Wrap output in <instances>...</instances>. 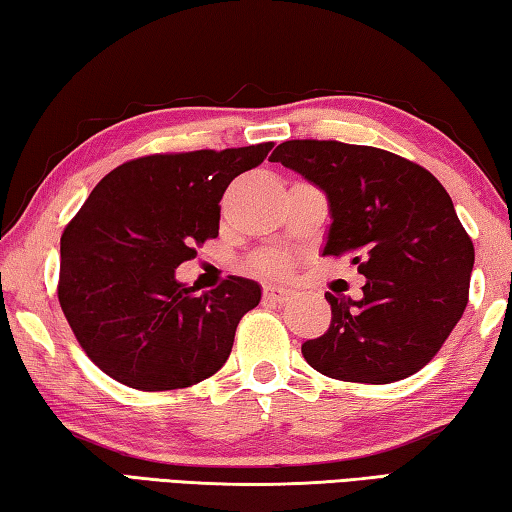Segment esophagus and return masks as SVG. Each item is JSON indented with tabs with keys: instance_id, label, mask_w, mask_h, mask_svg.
<instances>
[{
	"instance_id": "34e87169",
	"label": "esophagus",
	"mask_w": 512,
	"mask_h": 512,
	"mask_svg": "<svg viewBox=\"0 0 512 512\" xmlns=\"http://www.w3.org/2000/svg\"><path fill=\"white\" fill-rule=\"evenodd\" d=\"M289 296H291V291L284 287H277V284H266L264 287V298L271 302H284V300H289Z\"/></svg>"
}]
</instances>
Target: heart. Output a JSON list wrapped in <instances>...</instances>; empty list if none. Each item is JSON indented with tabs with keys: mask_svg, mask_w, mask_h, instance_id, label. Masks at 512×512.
I'll return each mask as SVG.
<instances>
[{
	"mask_svg": "<svg viewBox=\"0 0 512 512\" xmlns=\"http://www.w3.org/2000/svg\"><path fill=\"white\" fill-rule=\"evenodd\" d=\"M287 257L280 255V253H271L262 257V262H259V268H262L264 273L268 275H282L284 271H287Z\"/></svg>",
	"mask_w": 512,
	"mask_h": 512,
	"instance_id": "heart-1",
	"label": "heart"
}]
</instances>
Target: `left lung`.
Masks as SVG:
<instances>
[{"label": "left lung", "mask_w": 512, "mask_h": 512, "mask_svg": "<svg viewBox=\"0 0 512 512\" xmlns=\"http://www.w3.org/2000/svg\"><path fill=\"white\" fill-rule=\"evenodd\" d=\"M325 194L323 255H352L359 300L325 293L332 323L302 343L314 370L391 384L433 359L461 320L474 246L445 187L400 155L343 142L291 140L271 155Z\"/></svg>", "instance_id": "obj_1"}]
</instances>
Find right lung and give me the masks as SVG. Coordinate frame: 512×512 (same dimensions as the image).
<instances>
[{
	"mask_svg": "<svg viewBox=\"0 0 512 512\" xmlns=\"http://www.w3.org/2000/svg\"><path fill=\"white\" fill-rule=\"evenodd\" d=\"M273 142L149 155L110 171L60 237L58 300L85 354L137 391L212 377L262 287L230 275L198 296L176 280L196 246L219 237V201Z\"/></svg>",
	"mask_w": 512,
	"mask_h": 512,
	"instance_id": "add662e5",
	"label": "right lung"
}]
</instances>
